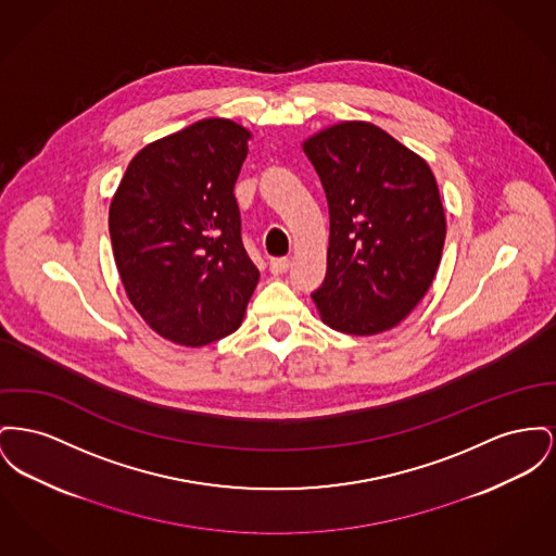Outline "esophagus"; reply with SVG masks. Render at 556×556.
Here are the masks:
<instances>
[{
  "label": "esophagus",
  "mask_w": 556,
  "mask_h": 556,
  "mask_svg": "<svg viewBox=\"0 0 556 556\" xmlns=\"http://www.w3.org/2000/svg\"><path fill=\"white\" fill-rule=\"evenodd\" d=\"M268 268L273 275H283L290 268V261L288 258H273L268 262Z\"/></svg>",
  "instance_id": "esophagus-1"
}]
</instances>
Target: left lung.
I'll use <instances>...</instances> for the list:
<instances>
[{
    "mask_svg": "<svg viewBox=\"0 0 556 556\" xmlns=\"http://www.w3.org/2000/svg\"><path fill=\"white\" fill-rule=\"evenodd\" d=\"M329 205L324 286L313 302L326 326L376 336L399 326L432 286L447 232L437 178L418 153L369 122L308 136Z\"/></svg>",
    "mask_w": 556,
    "mask_h": 556,
    "instance_id": "8db88e82",
    "label": "left lung"
}]
</instances>
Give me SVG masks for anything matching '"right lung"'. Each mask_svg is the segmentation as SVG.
Returning <instances> with one entry per match:
<instances>
[{
  "label": "right lung",
  "instance_id": "1",
  "mask_svg": "<svg viewBox=\"0 0 556 556\" xmlns=\"http://www.w3.org/2000/svg\"><path fill=\"white\" fill-rule=\"evenodd\" d=\"M252 131L207 117L149 142L109 205L131 306L165 340L199 349L241 326L261 273L232 195Z\"/></svg>",
  "mask_w": 556,
  "mask_h": 556
}]
</instances>
